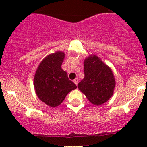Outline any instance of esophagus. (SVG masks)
Here are the masks:
<instances>
[{
  "instance_id": "1",
  "label": "esophagus",
  "mask_w": 147,
  "mask_h": 147,
  "mask_svg": "<svg viewBox=\"0 0 147 147\" xmlns=\"http://www.w3.org/2000/svg\"><path fill=\"white\" fill-rule=\"evenodd\" d=\"M78 81H79V80H78V78H75V79L74 80H73V82H74V83H75V84H76V85H78Z\"/></svg>"
}]
</instances>
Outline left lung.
Here are the masks:
<instances>
[{"label": "left lung", "mask_w": 147, "mask_h": 147, "mask_svg": "<svg viewBox=\"0 0 147 147\" xmlns=\"http://www.w3.org/2000/svg\"><path fill=\"white\" fill-rule=\"evenodd\" d=\"M84 78L78 83L79 90L94 105L107 102L114 93L115 79L112 69L95 55L84 60Z\"/></svg>", "instance_id": "8db88e82"}]
</instances>
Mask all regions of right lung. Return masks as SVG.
<instances>
[{
  "instance_id": "1",
  "label": "right lung",
  "mask_w": 147,
  "mask_h": 147,
  "mask_svg": "<svg viewBox=\"0 0 147 147\" xmlns=\"http://www.w3.org/2000/svg\"><path fill=\"white\" fill-rule=\"evenodd\" d=\"M65 55L63 52L56 51L46 56L38 65L34 76L33 84L37 96L51 107L59 106L67 94L77 88L61 68Z\"/></svg>"
}]
</instances>
